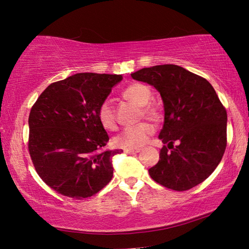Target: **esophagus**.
<instances>
[{
	"instance_id": "obj_1",
	"label": "esophagus",
	"mask_w": 249,
	"mask_h": 249,
	"mask_svg": "<svg viewBox=\"0 0 249 249\" xmlns=\"http://www.w3.org/2000/svg\"><path fill=\"white\" fill-rule=\"evenodd\" d=\"M124 151L126 154H137L140 153L141 149H132V148H125Z\"/></svg>"
}]
</instances>
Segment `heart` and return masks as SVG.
I'll use <instances>...</instances> for the list:
<instances>
[{"mask_svg": "<svg viewBox=\"0 0 249 249\" xmlns=\"http://www.w3.org/2000/svg\"><path fill=\"white\" fill-rule=\"evenodd\" d=\"M122 96L125 100L130 101L135 104L142 107V112L146 117L150 120H158L160 116L159 108L155 104H148L151 100V90L148 86L144 83L135 82L130 83L122 91ZM98 119L101 125L107 130H114L117 127L116 113L114 105L111 100H104L101 102L98 108ZM155 128L148 122L126 127L114 138L116 146L124 147V148H140L141 146L146 144L149 137L154 134Z\"/></svg>", "mask_w": 249, "mask_h": 249, "instance_id": "obj_1", "label": "heart"}]
</instances>
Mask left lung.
<instances>
[{"label": "left lung", "mask_w": 249, "mask_h": 249, "mask_svg": "<svg viewBox=\"0 0 249 249\" xmlns=\"http://www.w3.org/2000/svg\"><path fill=\"white\" fill-rule=\"evenodd\" d=\"M130 75L155 87L165 107L159 134L165 146L157 165L148 170L151 179L176 191L203 182L218 166L227 144V113L214 88L176 65L142 68Z\"/></svg>", "instance_id": "left-lung-1"}]
</instances>
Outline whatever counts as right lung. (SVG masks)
I'll return each mask as SVG.
<instances>
[{
	"label": "right lung",
	"instance_id": "right-lung-1",
	"mask_svg": "<svg viewBox=\"0 0 249 249\" xmlns=\"http://www.w3.org/2000/svg\"><path fill=\"white\" fill-rule=\"evenodd\" d=\"M121 74L77 73L46 88L28 117V151L44 182L62 196L82 200L111 181L112 157L102 150L108 135L98 108Z\"/></svg>",
	"mask_w": 249,
	"mask_h": 249
}]
</instances>
